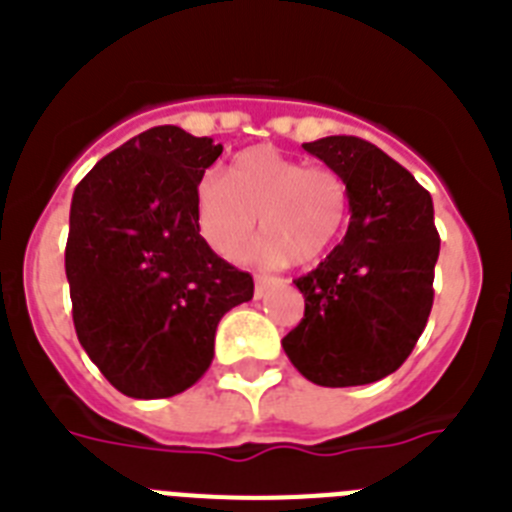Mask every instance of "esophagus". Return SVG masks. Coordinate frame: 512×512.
<instances>
[{
    "label": "esophagus",
    "mask_w": 512,
    "mask_h": 512,
    "mask_svg": "<svg viewBox=\"0 0 512 512\" xmlns=\"http://www.w3.org/2000/svg\"><path fill=\"white\" fill-rule=\"evenodd\" d=\"M279 282H282V279L264 277V274H259V277H256V297H264L266 292H269L271 287H277Z\"/></svg>",
    "instance_id": "esophagus-1"
}]
</instances>
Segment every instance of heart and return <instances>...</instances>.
Listing matches in <instances>:
<instances>
[{
  "label": "heart",
  "instance_id": "obj_1",
  "mask_svg": "<svg viewBox=\"0 0 512 512\" xmlns=\"http://www.w3.org/2000/svg\"><path fill=\"white\" fill-rule=\"evenodd\" d=\"M197 225L210 248L235 259L256 228L248 256L261 264H315L336 246L348 223V187L328 166H307L271 146L233 158L225 179L205 174L194 194Z\"/></svg>",
  "mask_w": 512,
  "mask_h": 512
}]
</instances>
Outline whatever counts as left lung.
Wrapping results in <instances>:
<instances>
[{"label":"left lung","mask_w":512,"mask_h":512,"mask_svg":"<svg viewBox=\"0 0 512 512\" xmlns=\"http://www.w3.org/2000/svg\"><path fill=\"white\" fill-rule=\"evenodd\" d=\"M348 187L343 241L305 277V318L282 338L297 372L320 387L372 384L400 369L433 307V200L408 169L354 135L302 143Z\"/></svg>","instance_id":"obj_1"}]
</instances>
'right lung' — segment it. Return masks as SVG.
Returning <instances> with one entry per match:
<instances>
[{"label":"right lung","instance_id":"obj_1","mask_svg":"<svg viewBox=\"0 0 512 512\" xmlns=\"http://www.w3.org/2000/svg\"><path fill=\"white\" fill-rule=\"evenodd\" d=\"M220 153L212 138L158 125L107 153L74 189V328L122 395L189 390L210 366L220 318L253 297L251 274L220 259L197 225V184Z\"/></svg>","mask_w":512,"mask_h":512}]
</instances>
